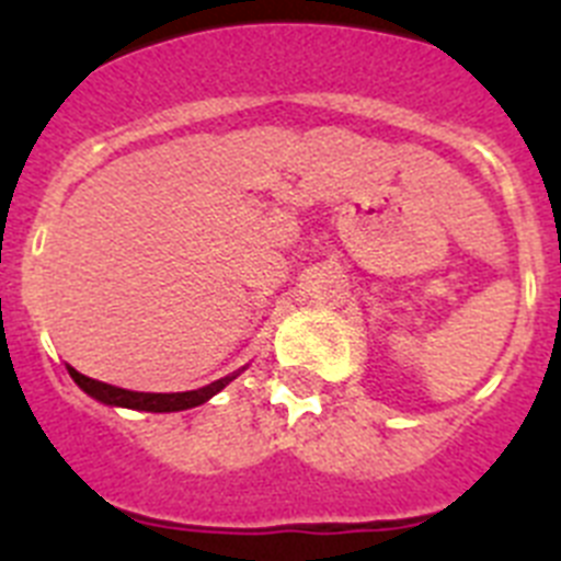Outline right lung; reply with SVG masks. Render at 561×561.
Here are the masks:
<instances>
[{"label":"right lung","mask_w":561,"mask_h":561,"mask_svg":"<svg viewBox=\"0 0 561 561\" xmlns=\"http://www.w3.org/2000/svg\"><path fill=\"white\" fill-rule=\"evenodd\" d=\"M69 376L78 381V388L87 390L92 399L103 401V404H112V408H128V410H146V413H180V410H191L205 404L207 399L219 393L227 381L236 379V376H227V379L213 381L207 388L191 390V393H134V390L114 388V385H106V381L89 379V376L78 374L76 368H69Z\"/></svg>","instance_id":"add662e5"}]
</instances>
